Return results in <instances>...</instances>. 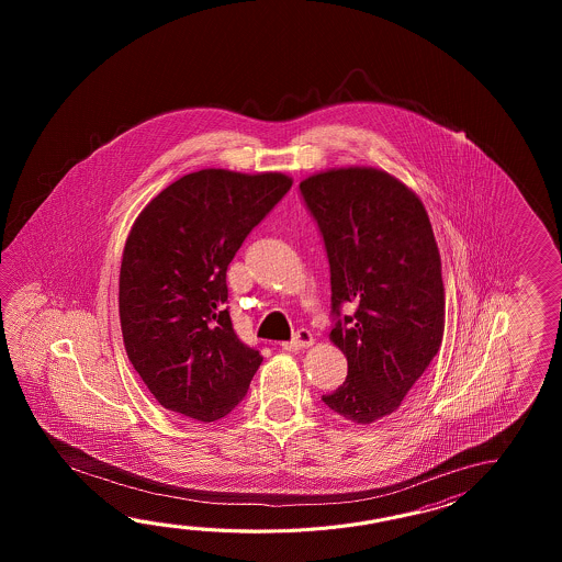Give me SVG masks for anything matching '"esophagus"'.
<instances>
[{"label": "esophagus", "instance_id": "esophagus-1", "mask_svg": "<svg viewBox=\"0 0 562 562\" xmlns=\"http://www.w3.org/2000/svg\"><path fill=\"white\" fill-rule=\"evenodd\" d=\"M313 346V335L310 329H297L291 341H283L281 347L286 351H299V349H305V347Z\"/></svg>", "mask_w": 562, "mask_h": 562}]
</instances>
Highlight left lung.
<instances>
[{"mask_svg": "<svg viewBox=\"0 0 562 562\" xmlns=\"http://www.w3.org/2000/svg\"><path fill=\"white\" fill-rule=\"evenodd\" d=\"M299 191L329 259V339L347 358L346 382L322 400L366 426L400 407L442 346L440 251L418 194L385 170L331 168ZM344 302L353 316L340 315Z\"/></svg>", "mask_w": 562, "mask_h": 562, "instance_id": "obj_1", "label": "left lung"}]
</instances>
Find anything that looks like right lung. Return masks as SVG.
<instances>
[{
	"mask_svg": "<svg viewBox=\"0 0 562 562\" xmlns=\"http://www.w3.org/2000/svg\"><path fill=\"white\" fill-rule=\"evenodd\" d=\"M291 184L281 172L204 168L168 184L134 221L120 265V327L160 406L215 422L247 394L263 358L233 329L227 267Z\"/></svg>",
	"mask_w": 562,
	"mask_h": 562,
	"instance_id": "obj_1",
	"label": "right lung"
}]
</instances>
